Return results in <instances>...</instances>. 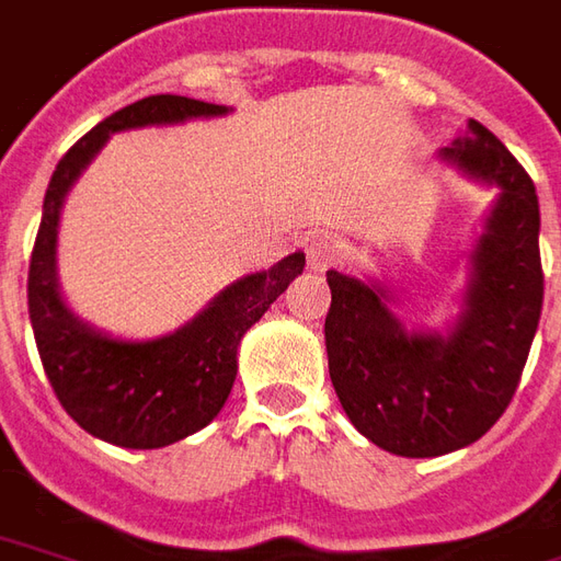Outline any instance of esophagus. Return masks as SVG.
<instances>
[{"label":"esophagus","mask_w":561,"mask_h":561,"mask_svg":"<svg viewBox=\"0 0 561 561\" xmlns=\"http://www.w3.org/2000/svg\"><path fill=\"white\" fill-rule=\"evenodd\" d=\"M306 253H308V265H311L314 272H327L336 259H342V253H345V243H342L336 234H330V231H318V234L308 237Z\"/></svg>","instance_id":"obj_1"}]
</instances>
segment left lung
I'll use <instances>...</instances> for the list:
<instances>
[{"mask_svg":"<svg viewBox=\"0 0 561 561\" xmlns=\"http://www.w3.org/2000/svg\"><path fill=\"white\" fill-rule=\"evenodd\" d=\"M442 160L500 191L447 333L404 330L379 284L327 272L333 389L352 426L398 457H442L497 423L518 389L543 306L540 206L528 172L476 119Z\"/></svg>","mask_w":561,"mask_h":561,"instance_id":"8db88e82","label":"left lung"}]
</instances>
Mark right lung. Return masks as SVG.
I'll list each match as a JSON object with an SVG mask.
<instances>
[{
  "instance_id": "1",
  "label": "right lung",
  "mask_w": 561,
  "mask_h": 561,
  "mask_svg": "<svg viewBox=\"0 0 561 561\" xmlns=\"http://www.w3.org/2000/svg\"><path fill=\"white\" fill-rule=\"evenodd\" d=\"M225 104L184 95H150L101 119L61 157L43 203L30 255L26 306L45 377L61 408L89 435L116 447H167L201 432L225 408L237 377V345L306 268L293 253L268 272L221 289L182 330L157 340H114L67 308L58 287V221L67 191L114 131L225 116Z\"/></svg>"
}]
</instances>
